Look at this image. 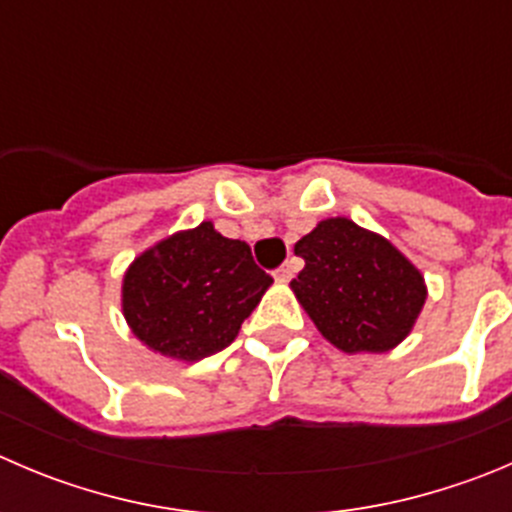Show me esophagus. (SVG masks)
Returning <instances> with one entry per match:
<instances>
[{
  "mask_svg": "<svg viewBox=\"0 0 512 512\" xmlns=\"http://www.w3.org/2000/svg\"><path fill=\"white\" fill-rule=\"evenodd\" d=\"M291 276H294V269H291V264L279 266V269L274 271V279L279 281V284H286V281H291Z\"/></svg>",
  "mask_w": 512,
  "mask_h": 512,
  "instance_id": "esophagus-1",
  "label": "esophagus"
}]
</instances>
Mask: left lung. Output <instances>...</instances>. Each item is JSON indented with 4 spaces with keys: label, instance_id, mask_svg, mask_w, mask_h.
Wrapping results in <instances>:
<instances>
[{
    "label": "left lung",
    "instance_id": "left-lung-1",
    "mask_svg": "<svg viewBox=\"0 0 512 512\" xmlns=\"http://www.w3.org/2000/svg\"><path fill=\"white\" fill-rule=\"evenodd\" d=\"M294 253L306 266L291 289L334 347L387 352L410 334L425 304V279L382 236L349 218H329Z\"/></svg>",
    "mask_w": 512,
    "mask_h": 512
}]
</instances>
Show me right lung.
I'll use <instances>...</instances> for the list:
<instances>
[{"label": "right lung", "mask_w": 512, "mask_h": 512, "mask_svg": "<svg viewBox=\"0 0 512 512\" xmlns=\"http://www.w3.org/2000/svg\"><path fill=\"white\" fill-rule=\"evenodd\" d=\"M271 281L248 243L221 236L206 221L135 259L123 281V311L150 349L196 362L236 339Z\"/></svg>", "instance_id": "add662e5"}]
</instances>
